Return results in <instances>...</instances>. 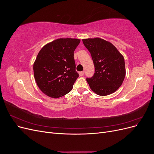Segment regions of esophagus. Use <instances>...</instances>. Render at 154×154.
<instances>
[{
    "label": "esophagus",
    "instance_id": "1",
    "mask_svg": "<svg viewBox=\"0 0 154 154\" xmlns=\"http://www.w3.org/2000/svg\"><path fill=\"white\" fill-rule=\"evenodd\" d=\"M79 74H80V76H82L84 75V71H82V72H79Z\"/></svg>",
    "mask_w": 154,
    "mask_h": 154
}]
</instances>
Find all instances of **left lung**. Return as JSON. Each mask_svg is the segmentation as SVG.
Segmentation results:
<instances>
[{"label": "left lung", "mask_w": 154, "mask_h": 154, "mask_svg": "<svg viewBox=\"0 0 154 154\" xmlns=\"http://www.w3.org/2000/svg\"><path fill=\"white\" fill-rule=\"evenodd\" d=\"M91 53L95 73L86 80L91 90L100 96H107L117 91L125 77V60L115 46L100 38L83 39Z\"/></svg>", "instance_id": "obj_1"}]
</instances>
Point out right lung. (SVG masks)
Wrapping results in <instances>:
<instances>
[{
  "instance_id": "right-lung-1",
  "label": "right lung",
  "mask_w": 154,
  "mask_h": 154,
  "mask_svg": "<svg viewBox=\"0 0 154 154\" xmlns=\"http://www.w3.org/2000/svg\"><path fill=\"white\" fill-rule=\"evenodd\" d=\"M80 39L58 38L41 49L33 64L37 85L45 95L58 98L72 90L79 74L74 51Z\"/></svg>"
}]
</instances>
